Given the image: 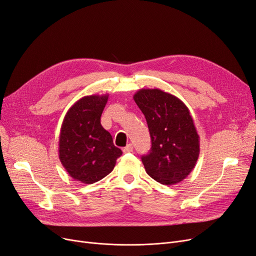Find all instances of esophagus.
<instances>
[{
  "label": "esophagus",
  "mask_w": 256,
  "mask_h": 256,
  "mask_svg": "<svg viewBox=\"0 0 256 256\" xmlns=\"http://www.w3.org/2000/svg\"><path fill=\"white\" fill-rule=\"evenodd\" d=\"M132 150H134V148H132V144H128V146H126L124 150H124V154H126V152H132Z\"/></svg>",
  "instance_id": "34e87169"
}]
</instances>
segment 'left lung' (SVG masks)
Here are the masks:
<instances>
[{
  "label": "left lung",
  "instance_id": "obj_1",
  "mask_svg": "<svg viewBox=\"0 0 256 256\" xmlns=\"http://www.w3.org/2000/svg\"><path fill=\"white\" fill-rule=\"evenodd\" d=\"M134 100L146 116L152 139L150 154L141 158L146 172L164 185L183 181L200 154V137L190 110L160 88H141Z\"/></svg>",
  "mask_w": 256,
  "mask_h": 256
}]
</instances>
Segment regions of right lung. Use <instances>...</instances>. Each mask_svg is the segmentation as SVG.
Returning a JSON list of instances; mask_svg holds the SVG:
<instances>
[{
	"mask_svg": "<svg viewBox=\"0 0 256 256\" xmlns=\"http://www.w3.org/2000/svg\"><path fill=\"white\" fill-rule=\"evenodd\" d=\"M108 98V94L80 98L68 110L60 128V160L70 176L84 184L104 179L122 154L100 124Z\"/></svg>",
	"mask_w": 256,
	"mask_h": 256,
	"instance_id": "right-lung-1",
	"label": "right lung"
}]
</instances>
